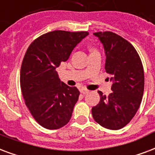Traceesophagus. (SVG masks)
Instances as JSON below:
<instances>
[{
    "mask_svg": "<svg viewBox=\"0 0 155 155\" xmlns=\"http://www.w3.org/2000/svg\"><path fill=\"white\" fill-rule=\"evenodd\" d=\"M80 93H83V94H87V93H89V90H88L87 88H80Z\"/></svg>",
    "mask_w": 155,
    "mask_h": 155,
    "instance_id": "1",
    "label": "esophagus"
}]
</instances>
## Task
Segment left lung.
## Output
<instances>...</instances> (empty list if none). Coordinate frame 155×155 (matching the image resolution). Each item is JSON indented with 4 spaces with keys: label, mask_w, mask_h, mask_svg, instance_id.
Segmentation results:
<instances>
[{
    "label": "left lung",
    "mask_w": 155,
    "mask_h": 155,
    "mask_svg": "<svg viewBox=\"0 0 155 155\" xmlns=\"http://www.w3.org/2000/svg\"><path fill=\"white\" fill-rule=\"evenodd\" d=\"M93 35L104 46L105 68L113 84L109 96L98 91L101 99L92 108V114L102 127L119 130L132 120L140 107L145 84L143 66L133 45L120 35L111 31Z\"/></svg>",
    "instance_id": "1"
}]
</instances>
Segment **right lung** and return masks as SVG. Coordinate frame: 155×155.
Returning a JSON list of instances; mask_svg holds the SVG:
<instances>
[{"instance_id":"add662e5","label":"right lung","mask_w":155,"mask_h":155,"mask_svg":"<svg viewBox=\"0 0 155 155\" xmlns=\"http://www.w3.org/2000/svg\"><path fill=\"white\" fill-rule=\"evenodd\" d=\"M88 35V31H50L35 39L26 52L21 90L31 115L45 128L58 129L71 120L80 92L61 82L55 69Z\"/></svg>"}]
</instances>
